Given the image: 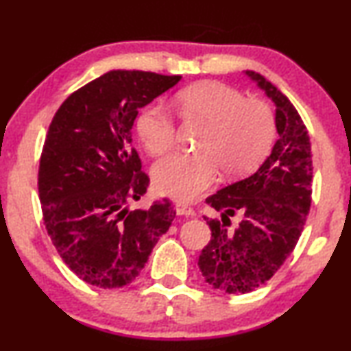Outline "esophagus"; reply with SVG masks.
<instances>
[{
	"instance_id": "34e87169",
	"label": "esophagus",
	"mask_w": 351,
	"mask_h": 351,
	"mask_svg": "<svg viewBox=\"0 0 351 351\" xmlns=\"http://www.w3.org/2000/svg\"><path fill=\"white\" fill-rule=\"evenodd\" d=\"M176 210L177 215H185V217H193L195 215V210L185 204H176Z\"/></svg>"
}]
</instances>
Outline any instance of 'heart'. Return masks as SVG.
Returning a JSON list of instances; mask_svg holds the SVG:
<instances>
[{
    "instance_id": "b5f03b06",
    "label": "heart",
    "mask_w": 351,
    "mask_h": 351,
    "mask_svg": "<svg viewBox=\"0 0 351 351\" xmlns=\"http://www.w3.org/2000/svg\"><path fill=\"white\" fill-rule=\"evenodd\" d=\"M177 107L186 119L206 123L198 152L174 153L153 167L158 193L177 201H193L217 180L220 167L230 177L256 169L276 136L275 117L263 100L246 99L241 90L219 81H203L177 94ZM137 136L153 156L176 143L172 114L158 104L141 110Z\"/></svg>"
}]
</instances>
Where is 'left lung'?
I'll use <instances>...</instances> for the list:
<instances>
[{
	"instance_id": "8db88e82",
	"label": "left lung",
	"mask_w": 351,
	"mask_h": 351,
	"mask_svg": "<svg viewBox=\"0 0 351 351\" xmlns=\"http://www.w3.org/2000/svg\"><path fill=\"white\" fill-rule=\"evenodd\" d=\"M246 75L276 105L280 138L252 176L206 198L222 219H206L213 237L198 267L206 282L228 294L251 292L280 270L299 241L311 204V145L300 114L262 75ZM234 213L242 220L228 229Z\"/></svg>"
}]
</instances>
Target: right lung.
Here are the masks:
<instances>
[{"mask_svg": "<svg viewBox=\"0 0 351 351\" xmlns=\"http://www.w3.org/2000/svg\"><path fill=\"white\" fill-rule=\"evenodd\" d=\"M180 78L112 70L71 94L47 131L38 172L46 230L70 270L100 289L136 280L176 217L167 199L124 206L150 182L132 147L134 119Z\"/></svg>", "mask_w": 351, "mask_h": 351, "instance_id": "add662e5", "label": "right lung"}]
</instances>
